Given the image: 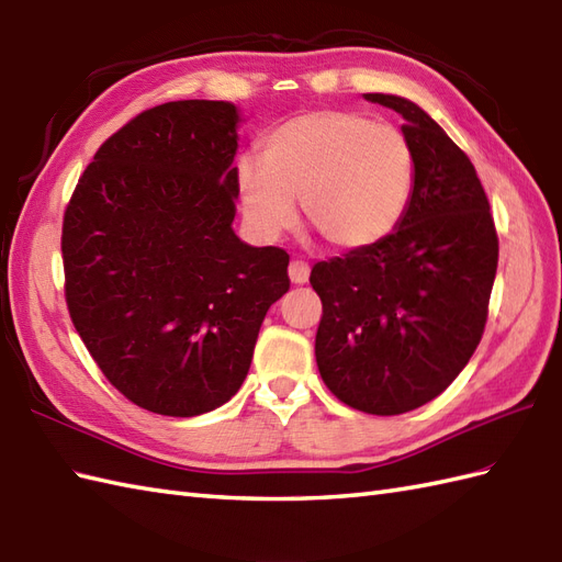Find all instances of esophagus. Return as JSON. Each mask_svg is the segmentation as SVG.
<instances>
[{"mask_svg": "<svg viewBox=\"0 0 562 562\" xmlns=\"http://www.w3.org/2000/svg\"><path fill=\"white\" fill-rule=\"evenodd\" d=\"M289 277H291V281L297 283V285L307 283V279H310V265H307V261L293 259L291 265H289Z\"/></svg>", "mask_w": 562, "mask_h": 562, "instance_id": "1", "label": "esophagus"}]
</instances>
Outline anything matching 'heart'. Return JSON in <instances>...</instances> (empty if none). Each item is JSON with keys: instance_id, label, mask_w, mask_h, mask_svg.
<instances>
[{"instance_id": "obj_1", "label": "heart", "mask_w": 562, "mask_h": 562, "mask_svg": "<svg viewBox=\"0 0 562 562\" xmlns=\"http://www.w3.org/2000/svg\"><path fill=\"white\" fill-rule=\"evenodd\" d=\"M245 218L273 238L295 221L339 249H363L396 231L411 204L416 160L406 134L356 110H310L261 139V160L235 166Z\"/></svg>"}]
</instances>
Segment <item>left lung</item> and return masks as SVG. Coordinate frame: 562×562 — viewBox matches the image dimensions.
<instances>
[{
    "label": "left lung",
    "instance_id": "8db88e82",
    "mask_svg": "<svg viewBox=\"0 0 562 562\" xmlns=\"http://www.w3.org/2000/svg\"><path fill=\"white\" fill-rule=\"evenodd\" d=\"M366 98L406 120L414 194L392 235L313 267L322 301L315 358L339 402L396 416L445 392L476 351L497 233L476 168L440 124L406 98Z\"/></svg>",
    "mask_w": 562,
    "mask_h": 562
}]
</instances>
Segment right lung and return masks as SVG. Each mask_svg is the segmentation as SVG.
I'll use <instances>...</instances> for the list:
<instances>
[{"label": "right lung", "instance_id": "1", "mask_svg": "<svg viewBox=\"0 0 562 562\" xmlns=\"http://www.w3.org/2000/svg\"><path fill=\"white\" fill-rule=\"evenodd\" d=\"M238 110L176 101L98 148L61 221L67 310L108 382L160 416L240 390L289 252L233 233Z\"/></svg>", "mask_w": 562, "mask_h": 562}]
</instances>
